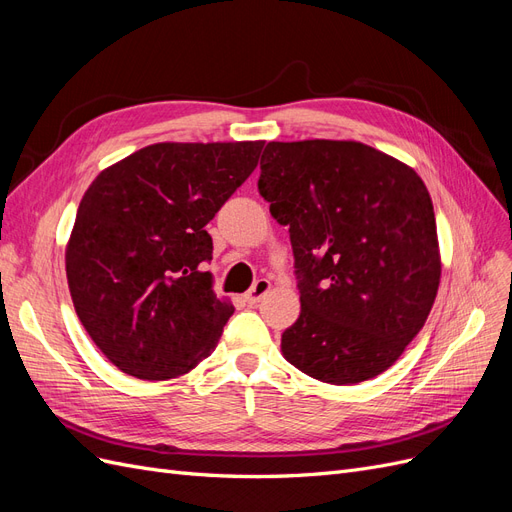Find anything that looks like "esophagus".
<instances>
[{
	"label": "esophagus",
	"mask_w": 512,
	"mask_h": 512,
	"mask_svg": "<svg viewBox=\"0 0 512 512\" xmlns=\"http://www.w3.org/2000/svg\"><path fill=\"white\" fill-rule=\"evenodd\" d=\"M271 290V282L269 280H256L254 286L245 292V301L250 305L260 303V299L265 297V294Z\"/></svg>",
	"instance_id": "34e87169"
}]
</instances>
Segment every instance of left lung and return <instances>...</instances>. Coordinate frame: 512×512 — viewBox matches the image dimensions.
<instances>
[{
	"label": "left lung",
	"instance_id": "1",
	"mask_svg": "<svg viewBox=\"0 0 512 512\" xmlns=\"http://www.w3.org/2000/svg\"><path fill=\"white\" fill-rule=\"evenodd\" d=\"M258 192L288 226L301 292L282 333L286 361L329 384L376 378L436 301L442 267L423 179L363 143L273 141Z\"/></svg>",
	"mask_w": 512,
	"mask_h": 512
}]
</instances>
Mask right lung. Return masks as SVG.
<instances>
[{
	"instance_id": "add662e5",
	"label": "right lung",
	"mask_w": 512,
	"mask_h": 512,
	"mask_svg": "<svg viewBox=\"0 0 512 512\" xmlns=\"http://www.w3.org/2000/svg\"><path fill=\"white\" fill-rule=\"evenodd\" d=\"M262 147L158 143L89 185L66 250L68 286L85 331L123 374L177 378L218 346L235 307L211 288L205 226Z\"/></svg>"
}]
</instances>
